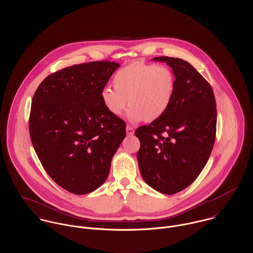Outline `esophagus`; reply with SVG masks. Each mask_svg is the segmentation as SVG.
Listing matches in <instances>:
<instances>
[{"label":"esophagus","instance_id":"esophagus-1","mask_svg":"<svg viewBox=\"0 0 253 253\" xmlns=\"http://www.w3.org/2000/svg\"><path fill=\"white\" fill-rule=\"evenodd\" d=\"M126 130L127 135H133V133H134V129L130 126H126Z\"/></svg>","mask_w":253,"mask_h":253}]
</instances>
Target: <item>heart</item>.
Masks as SVG:
<instances>
[{
	"mask_svg": "<svg viewBox=\"0 0 253 253\" xmlns=\"http://www.w3.org/2000/svg\"><path fill=\"white\" fill-rule=\"evenodd\" d=\"M113 88L105 86L100 101L110 115L119 117L128 105L126 118L131 123L159 120L169 107L174 91L175 77L167 66L141 62L131 63L115 74Z\"/></svg>",
	"mask_w": 253,
	"mask_h": 253,
	"instance_id": "obj_1",
	"label": "heart"
}]
</instances>
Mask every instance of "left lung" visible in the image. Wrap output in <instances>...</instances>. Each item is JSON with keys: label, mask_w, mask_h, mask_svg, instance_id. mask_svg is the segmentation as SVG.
I'll return each instance as SVG.
<instances>
[{"label": "left lung", "mask_w": 253, "mask_h": 253, "mask_svg": "<svg viewBox=\"0 0 253 253\" xmlns=\"http://www.w3.org/2000/svg\"><path fill=\"white\" fill-rule=\"evenodd\" d=\"M175 77V91L168 111L135 130L140 141L137 161L145 182L173 195L200 175L212 151L216 132V103L206 79L189 62L160 56Z\"/></svg>", "instance_id": "8db88e82"}]
</instances>
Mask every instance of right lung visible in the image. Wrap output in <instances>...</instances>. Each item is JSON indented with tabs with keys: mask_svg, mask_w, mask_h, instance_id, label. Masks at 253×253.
Segmentation results:
<instances>
[{
	"mask_svg": "<svg viewBox=\"0 0 253 253\" xmlns=\"http://www.w3.org/2000/svg\"><path fill=\"white\" fill-rule=\"evenodd\" d=\"M119 63L94 61L46 77L32 99L29 131L37 156L56 184L76 195L99 188L126 137V123L110 115L100 92Z\"/></svg>",
	"mask_w": 253,
	"mask_h": 253,
	"instance_id": "add662e5",
	"label": "right lung"
}]
</instances>
